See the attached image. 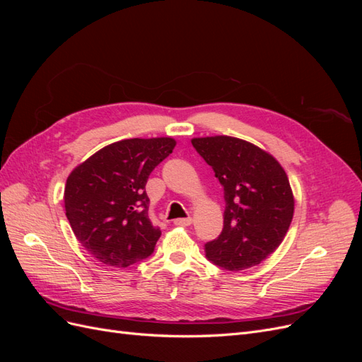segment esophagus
<instances>
[{"instance_id":"34e87169","label":"esophagus","mask_w":362,"mask_h":362,"mask_svg":"<svg viewBox=\"0 0 362 362\" xmlns=\"http://www.w3.org/2000/svg\"><path fill=\"white\" fill-rule=\"evenodd\" d=\"M177 226H189L192 225V217H181V218H175L173 222Z\"/></svg>"}]
</instances>
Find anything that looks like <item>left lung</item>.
<instances>
[{
	"instance_id": "obj_1",
	"label": "left lung",
	"mask_w": 362,
	"mask_h": 362,
	"mask_svg": "<svg viewBox=\"0 0 362 362\" xmlns=\"http://www.w3.org/2000/svg\"><path fill=\"white\" fill-rule=\"evenodd\" d=\"M192 145L223 185L222 234L205 245L206 258L240 272L258 266L286 237L294 196L286 170L267 151L231 136L194 137Z\"/></svg>"
}]
</instances>
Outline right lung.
Listing matches in <instances>:
<instances>
[{
	"label": "right lung",
	"instance_id": "right-lung-1",
	"mask_svg": "<svg viewBox=\"0 0 362 362\" xmlns=\"http://www.w3.org/2000/svg\"><path fill=\"white\" fill-rule=\"evenodd\" d=\"M177 145L172 137L125 139L78 164L64 185V210L81 246L103 264L148 258L161 235L148 217L145 185Z\"/></svg>",
	"mask_w": 362,
	"mask_h": 362
}]
</instances>
